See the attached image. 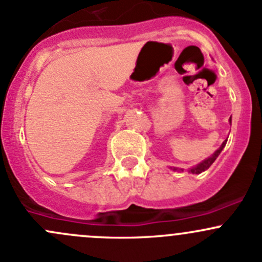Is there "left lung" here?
<instances>
[{
  "mask_svg": "<svg viewBox=\"0 0 262 262\" xmlns=\"http://www.w3.org/2000/svg\"><path fill=\"white\" fill-rule=\"evenodd\" d=\"M230 122H231V120H230ZM226 142H227V140H225V141H223V144L221 145L220 149L215 151V152L213 154L212 156L207 158L206 160H203V161H202V163H199L198 165L194 166V168L189 169V172H191V174H201V172H203L204 170H207V169H208L209 166H211L212 164L214 163V160L218 158V155H220L221 151L223 150V147L226 146ZM171 169H172V170H175V171H177V170L178 171H183V169H178V168H171Z\"/></svg>",
  "mask_w": 262,
  "mask_h": 262,
  "instance_id": "1",
  "label": "left lung"
}]
</instances>
